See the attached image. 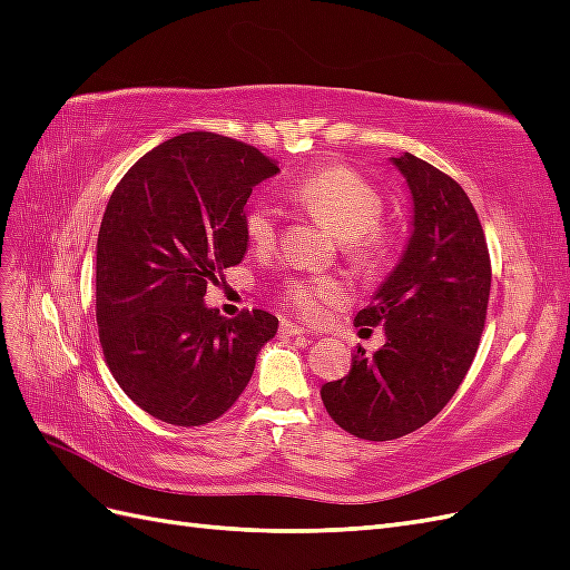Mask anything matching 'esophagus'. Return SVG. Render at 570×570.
<instances>
[{
	"label": "esophagus",
	"instance_id": "34e87169",
	"mask_svg": "<svg viewBox=\"0 0 570 570\" xmlns=\"http://www.w3.org/2000/svg\"><path fill=\"white\" fill-rule=\"evenodd\" d=\"M281 335H283V337H295V335H306V331H304L302 325L283 321V323H281Z\"/></svg>",
	"mask_w": 570,
	"mask_h": 570
}]
</instances>
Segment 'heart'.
Returning <instances> with one entry per match:
<instances>
[{"label":"heart","mask_w":570,"mask_h":570,"mask_svg":"<svg viewBox=\"0 0 570 570\" xmlns=\"http://www.w3.org/2000/svg\"><path fill=\"white\" fill-rule=\"evenodd\" d=\"M306 209L316 212L342 239L344 249L361 264H373L383 252L377 223L383 218V195L347 166H325L292 187ZM281 212L271 199L258 197L245 212V233L256 249H268L278 237ZM281 299L306 321H318L335 304L350 299V285L337 275H289Z\"/></svg>","instance_id":"1"}]
</instances>
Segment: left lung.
I'll list each match as a JSON object with an SVG mask.
<instances>
[{
    "label": "left lung",
    "instance_id": "obj_1",
    "mask_svg": "<svg viewBox=\"0 0 570 570\" xmlns=\"http://www.w3.org/2000/svg\"><path fill=\"white\" fill-rule=\"evenodd\" d=\"M411 189V237L400 264L356 314L387 342L356 350L350 373L321 387L347 433L385 442L413 433L452 400L469 373L488 318L492 266L485 233L463 187L404 151L392 159Z\"/></svg>",
    "mask_w": 570,
    "mask_h": 570
}]
</instances>
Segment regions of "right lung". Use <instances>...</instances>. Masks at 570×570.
Segmentation results:
<instances>
[{"label":"right lung","mask_w":570,"mask_h":570,"mask_svg":"<svg viewBox=\"0 0 570 570\" xmlns=\"http://www.w3.org/2000/svg\"><path fill=\"white\" fill-rule=\"evenodd\" d=\"M252 145L183 132L137 159L97 237V327L116 383L149 416L204 425L243 394L278 318L204 304L247 252L252 187L278 174Z\"/></svg>","instance_id":"obj_1"}]
</instances>
